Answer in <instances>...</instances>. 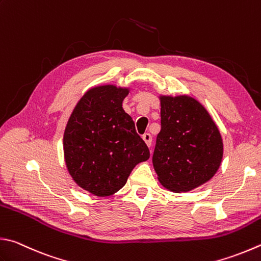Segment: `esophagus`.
<instances>
[{"instance_id": "1", "label": "esophagus", "mask_w": 261, "mask_h": 261, "mask_svg": "<svg viewBox=\"0 0 261 261\" xmlns=\"http://www.w3.org/2000/svg\"><path fill=\"white\" fill-rule=\"evenodd\" d=\"M142 139L145 142V144L147 146H151V142H152V136L149 134V133H146L143 136H142Z\"/></svg>"}]
</instances>
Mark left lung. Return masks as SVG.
<instances>
[{
	"instance_id": "1",
	"label": "left lung",
	"mask_w": 261,
	"mask_h": 261,
	"mask_svg": "<svg viewBox=\"0 0 261 261\" xmlns=\"http://www.w3.org/2000/svg\"><path fill=\"white\" fill-rule=\"evenodd\" d=\"M161 130L152 162L160 184L180 193L213 178L224 144L208 110L190 95H159Z\"/></svg>"
}]
</instances>
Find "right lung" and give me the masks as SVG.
Wrapping results in <instances>:
<instances>
[{
  "instance_id": "obj_1",
  "label": "right lung",
  "mask_w": 261,
  "mask_h": 261,
  "mask_svg": "<svg viewBox=\"0 0 261 261\" xmlns=\"http://www.w3.org/2000/svg\"><path fill=\"white\" fill-rule=\"evenodd\" d=\"M129 87L94 86L77 102L63 133V155L73 181L91 194L109 196L134 167L150 158L132 117L122 109Z\"/></svg>"
}]
</instances>
